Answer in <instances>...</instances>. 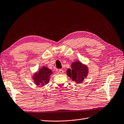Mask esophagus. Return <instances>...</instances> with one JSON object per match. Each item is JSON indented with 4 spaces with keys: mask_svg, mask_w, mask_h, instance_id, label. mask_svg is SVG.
Listing matches in <instances>:
<instances>
[{
    "mask_svg": "<svg viewBox=\"0 0 124 124\" xmlns=\"http://www.w3.org/2000/svg\"><path fill=\"white\" fill-rule=\"evenodd\" d=\"M58 72H59V73H60V74H62L63 73V71L62 69H59L58 70Z\"/></svg>",
    "mask_w": 124,
    "mask_h": 124,
    "instance_id": "34e87169",
    "label": "esophagus"
}]
</instances>
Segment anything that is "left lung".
<instances>
[{"label":"left lung","instance_id":"8db88e82","mask_svg":"<svg viewBox=\"0 0 124 124\" xmlns=\"http://www.w3.org/2000/svg\"><path fill=\"white\" fill-rule=\"evenodd\" d=\"M67 74L72 80L79 84L83 82L84 79L86 78L88 74V69L86 65L77 61L72 63L71 69H67Z\"/></svg>","mask_w":124,"mask_h":124}]
</instances>
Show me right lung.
<instances>
[{"label": "right lung", "mask_w": 124, "mask_h": 124, "mask_svg": "<svg viewBox=\"0 0 124 124\" xmlns=\"http://www.w3.org/2000/svg\"><path fill=\"white\" fill-rule=\"evenodd\" d=\"M52 74V70L46 67H43L33 75V79L37 86L40 85L43 86L49 82L50 76Z\"/></svg>", "instance_id": "1"}]
</instances>
